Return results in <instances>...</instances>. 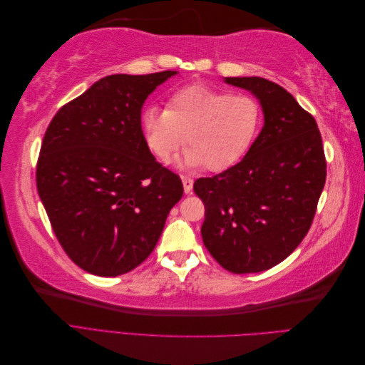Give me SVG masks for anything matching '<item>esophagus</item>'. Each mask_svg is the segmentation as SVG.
Here are the masks:
<instances>
[{
	"mask_svg": "<svg viewBox=\"0 0 365 365\" xmlns=\"http://www.w3.org/2000/svg\"><path fill=\"white\" fill-rule=\"evenodd\" d=\"M181 180H182L184 192H185V193H190V192H192V189H193V180L190 178V176H185V175H182V176H181Z\"/></svg>",
	"mask_w": 365,
	"mask_h": 365,
	"instance_id": "34e87169",
	"label": "esophagus"
}]
</instances>
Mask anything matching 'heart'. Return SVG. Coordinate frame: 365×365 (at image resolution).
<instances>
[{
	"label": "heart",
	"mask_w": 365,
	"mask_h": 365,
	"mask_svg": "<svg viewBox=\"0 0 365 365\" xmlns=\"http://www.w3.org/2000/svg\"><path fill=\"white\" fill-rule=\"evenodd\" d=\"M140 125L150 152L168 163L185 141V168L224 170L245 155L262 125V106L247 94L220 91L205 85L181 88L169 98L168 108L149 105L141 111Z\"/></svg>",
	"instance_id": "b5f03b06"
}]
</instances>
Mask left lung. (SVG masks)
<instances>
[{
	"instance_id": "1",
	"label": "left lung",
	"mask_w": 365,
	"mask_h": 365,
	"mask_svg": "<svg viewBox=\"0 0 365 365\" xmlns=\"http://www.w3.org/2000/svg\"><path fill=\"white\" fill-rule=\"evenodd\" d=\"M259 98L264 125L247 155L212 178L195 181L205 205V248L230 272L267 271L307 235L326 182L315 118L292 94L263 77H225Z\"/></svg>"
}]
</instances>
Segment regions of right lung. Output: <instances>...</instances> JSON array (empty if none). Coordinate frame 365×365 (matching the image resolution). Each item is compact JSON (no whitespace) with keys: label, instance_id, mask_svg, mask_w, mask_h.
<instances>
[{"label":"right lung","instance_id":"add662e5","mask_svg":"<svg viewBox=\"0 0 365 365\" xmlns=\"http://www.w3.org/2000/svg\"><path fill=\"white\" fill-rule=\"evenodd\" d=\"M176 71L113 74L63 105L42 140L36 185L51 228L86 272L115 277L155 248L181 178L152 155L143 103Z\"/></svg>","mask_w":365,"mask_h":365}]
</instances>
